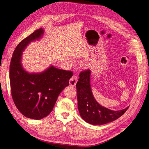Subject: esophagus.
<instances>
[{"instance_id": "34e87169", "label": "esophagus", "mask_w": 149, "mask_h": 149, "mask_svg": "<svg viewBox=\"0 0 149 149\" xmlns=\"http://www.w3.org/2000/svg\"><path fill=\"white\" fill-rule=\"evenodd\" d=\"M77 77L75 75H73L69 80V84L70 86H73V87H74L77 84Z\"/></svg>"}]
</instances>
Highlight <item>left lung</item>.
<instances>
[{
    "instance_id": "obj_1",
    "label": "left lung",
    "mask_w": 149,
    "mask_h": 149,
    "mask_svg": "<svg viewBox=\"0 0 149 149\" xmlns=\"http://www.w3.org/2000/svg\"><path fill=\"white\" fill-rule=\"evenodd\" d=\"M76 84L78 109L80 116L85 122L93 125H102L111 123L124 114L129 107L113 111L100 104L95 99L90 85L91 70L81 72Z\"/></svg>"
}]
</instances>
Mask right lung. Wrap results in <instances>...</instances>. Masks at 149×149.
<instances>
[{
    "instance_id": "1",
    "label": "right lung",
    "mask_w": 149,
    "mask_h": 149,
    "mask_svg": "<svg viewBox=\"0 0 149 149\" xmlns=\"http://www.w3.org/2000/svg\"><path fill=\"white\" fill-rule=\"evenodd\" d=\"M45 30L40 28L23 40L16 47L10 65V82L13 100L26 118L41 119L52 111L57 97L69 84L71 71L49 66L40 73L28 72L22 64V52L31 42L39 40Z\"/></svg>"
}]
</instances>
